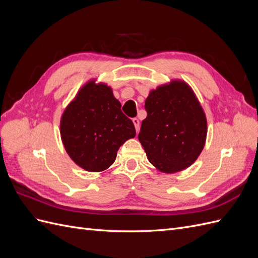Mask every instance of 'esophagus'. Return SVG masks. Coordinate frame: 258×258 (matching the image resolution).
<instances>
[{"label": "esophagus", "mask_w": 258, "mask_h": 258, "mask_svg": "<svg viewBox=\"0 0 258 258\" xmlns=\"http://www.w3.org/2000/svg\"><path fill=\"white\" fill-rule=\"evenodd\" d=\"M132 121H134V124H135V127H136V130H137V132H139V129H140V120L137 118H134L132 119Z\"/></svg>", "instance_id": "1"}]
</instances>
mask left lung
<instances>
[{
  "mask_svg": "<svg viewBox=\"0 0 258 258\" xmlns=\"http://www.w3.org/2000/svg\"><path fill=\"white\" fill-rule=\"evenodd\" d=\"M146 118L138 136L148 160L166 173L189 167L204 150L206 115L185 83L172 82L151 91Z\"/></svg>",
  "mask_w": 258,
  "mask_h": 258,
  "instance_id": "1",
  "label": "left lung"
}]
</instances>
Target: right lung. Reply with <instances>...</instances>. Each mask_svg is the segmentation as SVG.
Returning a JSON list of instances; mask_svg holds the SVG:
<instances>
[{
  "instance_id": "add662e5",
  "label": "right lung",
  "mask_w": 258,
  "mask_h": 258,
  "mask_svg": "<svg viewBox=\"0 0 258 258\" xmlns=\"http://www.w3.org/2000/svg\"><path fill=\"white\" fill-rule=\"evenodd\" d=\"M104 84L90 82L66 108L60 134L72 160L90 172L110 167L124 141L136 137L132 120Z\"/></svg>"
}]
</instances>
